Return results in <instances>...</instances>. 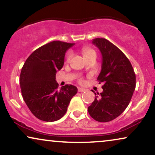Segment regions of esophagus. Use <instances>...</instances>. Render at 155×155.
Returning <instances> with one entry per match:
<instances>
[{"label": "esophagus", "mask_w": 155, "mask_h": 155, "mask_svg": "<svg viewBox=\"0 0 155 155\" xmlns=\"http://www.w3.org/2000/svg\"><path fill=\"white\" fill-rule=\"evenodd\" d=\"M85 91H86V89H85V88H80V87H78V92H84Z\"/></svg>", "instance_id": "34e87169"}]
</instances>
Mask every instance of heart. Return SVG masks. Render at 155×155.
<instances>
[{
	"label": "heart",
	"mask_w": 155,
	"mask_h": 155,
	"mask_svg": "<svg viewBox=\"0 0 155 155\" xmlns=\"http://www.w3.org/2000/svg\"><path fill=\"white\" fill-rule=\"evenodd\" d=\"M82 53H83V55H84V58H86V57L88 56H90L91 55H93V54H95V51L94 50L91 48H88V47H86V48H84V49H83L82 51ZM72 53L71 52H68L66 55V58H65V60H66V62H69L71 60V58H72ZM80 82H82L83 80L82 79H80L79 81Z\"/></svg>",
	"instance_id": "b5f03b06"
}]
</instances>
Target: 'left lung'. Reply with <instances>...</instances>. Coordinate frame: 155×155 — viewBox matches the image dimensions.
<instances>
[{"mask_svg": "<svg viewBox=\"0 0 155 155\" xmlns=\"http://www.w3.org/2000/svg\"><path fill=\"white\" fill-rule=\"evenodd\" d=\"M93 44L102 54V69L97 77L103 91H94L95 98L88 107L95 121L108 122L118 117L131 100L136 88V74L130 61L121 50L105 38H95Z\"/></svg>", "mask_w": 155, "mask_h": 155, "instance_id": "obj_1", "label": "left lung"}]
</instances>
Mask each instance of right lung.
<instances>
[{
  "label": "right lung",
  "mask_w": 155,
  "mask_h": 155,
  "mask_svg": "<svg viewBox=\"0 0 155 155\" xmlns=\"http://www.w3.org/2000/svg\"><path fill=\"white\" fill-rule=\"evenodd\" d=\"M74 43L52 41L34 51L21 68L19 82L23 99L36 118L55 121L66 113L78 89L65 85L58 90L57 71L64 65L65 53Z\"/></svg>",
  "instance_id": "obj_1"
}]
</instances>
